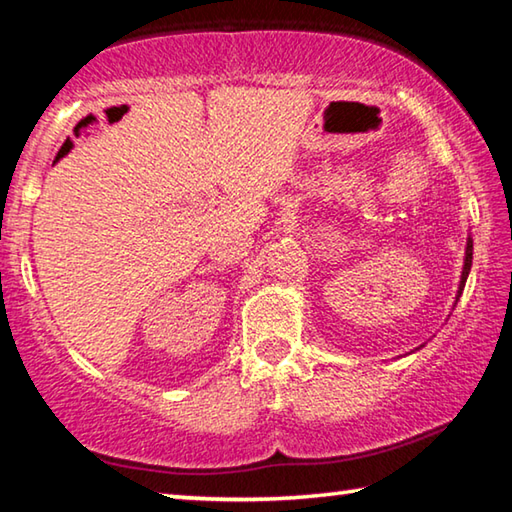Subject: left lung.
<instances>
[{"label": "left lung", "mask_w": 512, "mask_h": 512, "mask_svg": "<svg viewBox=\"0 0 512 512\" xmlns=\"http://www.w3.org/2000/svg\"><path fill=\"white\" fill-rule=\"evenodd\" d=\"M472 268V239H467V248H465V264H463V275H461V284H458V298H461L463 287L467 282V275H470Z\"/></svg>", "instance_id": "8db88e82"}]
</instances>
